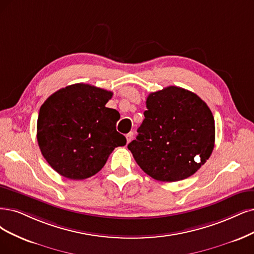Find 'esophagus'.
Instances as JSON below:
<instances>
[{
    "mask_svg": "<svg viewBox=\"0 0 254 254\" xmlns=\"http://www.w3.org/2000/svg\"><path fill=\"white\" fill-rule=\"evenodd\" d=\"M133 136H134V133L133 132H129L128 134H127V142L128 143V142H130V140L133 139Z\"/></svg>",
    "mask_w": 254,
    "mask_h": 254,
    "instance_id": "esophagus-1",
    "label": "esophagus"
}]
</instances>
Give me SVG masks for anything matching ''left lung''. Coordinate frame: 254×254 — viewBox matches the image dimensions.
<instances>
[{"mask_svg": "<svg viewBox=\"0 0 254 254\" xmlns=\"http://www.w3.org/2000/svg\"><path fill=\"white\" fill-rule=\"evenodd\" d=\"M144 120L127 148L154 179L176 182L192 176L214 146V119L196 94L171 86L146 98Z\"/></svg>", "mask_w": 254, "mask_h": 254, "instance_id": "8db88e82", "label": "left lung"}]
</instances>
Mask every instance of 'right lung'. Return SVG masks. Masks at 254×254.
Here are the masks:
<instances>
[{"instance_id": "1", "label": "right lung", "mask_w": 254, "mask_h": 254, "mask_svg": "<svg viewBox=\"0 0 254 254\" xmlns=\"http://www.w3.org/2000/svg\"><path fill=\"white\" fill-rule=\"evenodd\" d=\"M113 93L75 83L53 93L40 109L37 142L55 172L71 180L97 174L127 139L116 130L119 113L107 108Z\"/></svg>"}]
</instances>
